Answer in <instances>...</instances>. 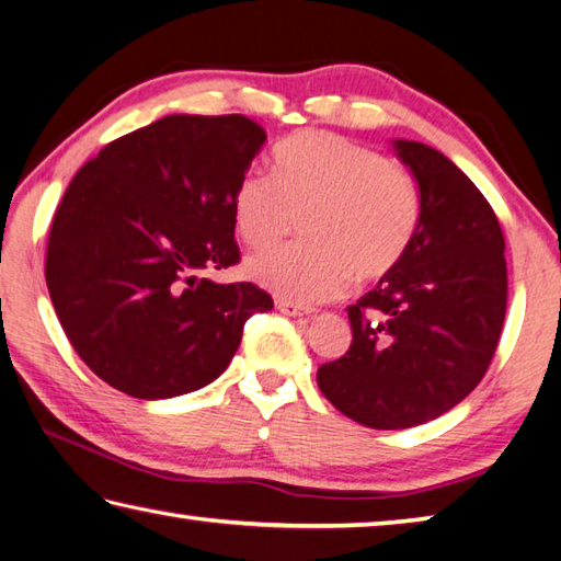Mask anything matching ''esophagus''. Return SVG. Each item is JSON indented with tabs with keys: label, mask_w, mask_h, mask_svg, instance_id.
Returning <instances> with one entry per match:
<instances>
[{
	"label": "esophagus",
	"mask_w": 561,
	"mask_h": 561,
	"mask_svg": "<svg viewBox=\"0 0 561 561\" xmlns=\"http://www.w3.org/2000/svg\"><path fill=\"white\" fill-rule=\"evenodd\" d=\"M274 306H277V311H282L284 316H291V318H304V316L313 313V309H309V306L296 304V301H289V299H277V301H274Z\"/></svg>",
	"instance_id": "obj_1"
}]
</instances>
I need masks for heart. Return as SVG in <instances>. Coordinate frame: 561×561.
<instances>
[{
    "label": "heart",
    "mask_w": 561,
    "mask_h": 561,
    "mask_svg": "<svg viewBox=\"0 0 561 561\" xmlns=\"http://www.w3.org/2000/svg\"><path fill=\"white\" fill-rule=\"evenodd\" d=\"M411 174L379 152L325 130H304L277 146L272 178L250 172L233 196L238 236L265 248L301 216L304 245L248 260V277L296 304L328 301L353 282L381 279L399 265L419 226Z\"/></svg>",
    "instance_id": "1"
}]
</instances>
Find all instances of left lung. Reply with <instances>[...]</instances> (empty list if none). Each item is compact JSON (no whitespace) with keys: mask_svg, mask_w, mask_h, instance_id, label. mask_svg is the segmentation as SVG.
I'll return each mask as SVG.
<instances>
[{"mask_svg":"<svg viewBox=\"0 0 561 561\" xmlns=\"http://www.w3.org/2000/svg\"><path fill=\"white\" fill-rule=\"evenodd\" d=\"M419 184V226L401 262L355 306L353 345L318 367L340 413L401 431L469 397L486 375L506 318V243L474 182L419 140H391Z\"/></svg>","mask_w":561,"mask_h":561,"instance_id":"1","label":"left lung"}]
</instances>
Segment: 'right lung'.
Wrapping results in <instances>:
<instances>
[{"label": "right lung", "mask_w": 561, "mask_h": 561, "mask_svg": "<svg viewBox=\"0 0 561 561\" xmlns=\"http://www.w3.org/2000/svg\"><path fill=\"white\" fill-rule=\"evenodd\" d=\"M267 134L240 114H172L75 174L55 211L46 282L75 353L99 379L158 401L226 371L272 296L206 277L240 260L233 196Z\"/></svg>", "instance_id": "obj_1"}]
</instances>
